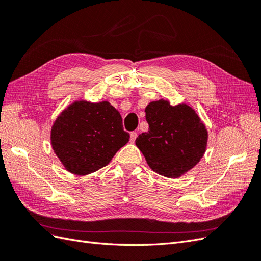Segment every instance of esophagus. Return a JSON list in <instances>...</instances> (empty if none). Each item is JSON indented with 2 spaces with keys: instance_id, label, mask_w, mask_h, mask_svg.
Returning a JSON list of instances; mask_svg holds the SVG:
<instances>
[{
  "instance_id": "34e87169",
  "label": "esophagus",
  "mask_w": 261,
  "mask_h": 261,
  "mask_svg": "<svg viewBox=\"0 0 261 261\" xmlns=\"http://www.w3.org/2000/svg\"><path fill=\"white\" fill-rule=\"evenodd\" d=\"M136 138H137V133L136 132H132L130 133V141H132V143H135Z\"/></svg>"
}]
</instances>
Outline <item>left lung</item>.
Returning <instances> with one entry per match:
<instances>
[{"label": "left lung", "mask_w": 261, "mask_h": 261, "mask_svg": "<svg viewBox=\"0 0 261 261\" xmlns=\"http://www.w3.org/2000/svg\"><path fill=\"white\" fill-rule=\"evenodd\" d=\"M149 130L136 138L152 171L177 178L200 161L207 149L208 130L195 110L185 103L171 106L169 100L152 101L146 107Z\"/></svg>", "instance_id": "8db88e82"}]
</instances>
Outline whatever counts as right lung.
<instances>
[{"mask_svg": "<svg viewBox=\"0 0 261 261\" xmlns=\"http://www.w3.org/2000/svg\"><path fill=\"white\" fill-rule=\"evenodd\" d=\"M54 153L66 171L87 175L106 167L128 143L122 116L108 101L78 100L59 114L51 127Z\"/></svg>", "mask_w": 261, "mask_h": 261, "instance_id": "add662e5", "label": "right lung"}]
</instances>
